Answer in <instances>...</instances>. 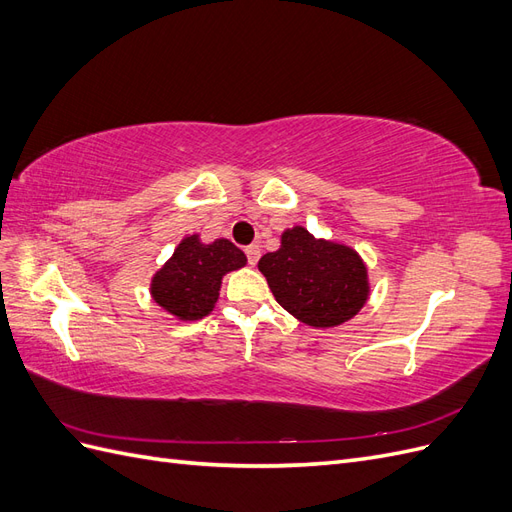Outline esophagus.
I'll list each match as a JSON object with an SVG mask.
<instances>
[{"mask_svg": "<svg viewBox=\"0 0 512 512\" xmlns=\"http://www.w3.org/2000/svg\"><path fill=\"white\" fill-rule=\"evenodd\" d=\"M245 256H247V262H250V265L254 267L256 262H258V258H260V247L258 245H247L245 247Z\"/></svg>", "mask_w": 512, "mask_h": 512, "instance_id": "1", "label": "esophagus"}]
</instances>
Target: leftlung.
<instances>
[{
	"mask_svg": "<svg viewBox=\"0 0 512 512\" xmlns=\"http://www.w3.org/2000/svg\"><path fill=\"white\" fill-rule=\"evenodd\" d=\"M275 301L316 329H331L361 312L369 299L363 258L352 247L316 239L303 226L282 232V245L258 260Z\"/></svg>",
	"mask_w": 512,
	"mask_h": 512,
	"instance_id": "left-lung-1",
	"label": "left lung"
}]
</instances>
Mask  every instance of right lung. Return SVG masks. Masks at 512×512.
I'll return each instance as SVG.
<instances>
[{"instance_id": "right-lung-1", "label": "right lung", "mask_w": 512, "mask_h": 512, "mask_svg": "<svg viewBox=\"0 0 512 512\" xmlns=\"http://www.w3.org/2000/svg\"><path fill=\"white\" fill-rule=\"evenodd\" d=\"M245 262V254L228 239L203 243L198 235H190L153 275L151 297L179 320H200L213 312L222 277L245 267Z\"/></svg>"}]
</instances>
